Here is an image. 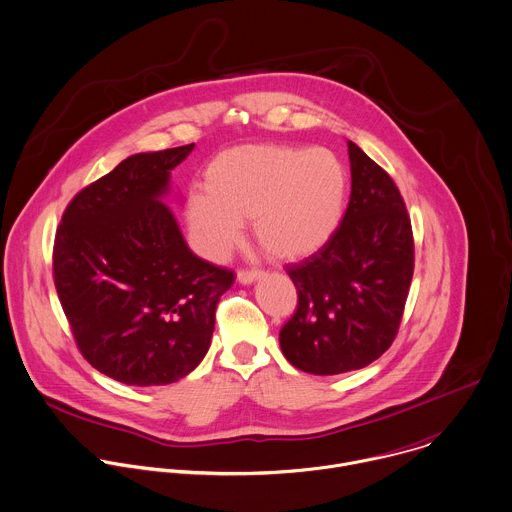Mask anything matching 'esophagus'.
Here are the masks:
<instances>
[{"instance_id": "esophagus-1", "label": "esophagus", "mask_w": 512, "mask_h": 512, "mask_svg": "<svg viewBox=\"0 0 512 512\" xmlns=\"http://www.w3.org/2000/svg\"><path fill=\"white\" fill-rule=\"evenodd\" d=\"M259 277H261V271H239V273H237V281H239L241 285H251V283H255Z\"/></svg>"}]
</instances>
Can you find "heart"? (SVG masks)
I'll return each instance as SVG.
<instances>
[{
  "label": "heart",
  "mask_w": 512,
  "mask_h": 512,
  "mask_svg": "<svg viewBox=\"0 0 512 512\" xmlns=\"http://www.w3.org/2000/svg\"><path fill=\"white\" fill-rule=\"evenodd\" d=\"M203 185L187 195L185 215L191 241L207 259H223L247 219L271 259L311 257L339 231L349 199V171L327 147H229L211 159Z\"/></svg>",
  "instance_id": "b5f03b06"
}]
</instances>
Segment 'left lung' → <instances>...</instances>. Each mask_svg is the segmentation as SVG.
<instances>
[{"label": "left lung", "mask_w": 512, "mask_h": 512, "mask_svg": "<svg viewBox=\"0 0 512 512\" xmlns=\"http://www.w3.org/2000/svg\"><path fill=\"white\" fill-rule=\"evenodd\" d=\"M351 199L333 239L287 267L295 315L279 333L285 359L311 375L357 371L393 343L413 279V231L393 179L349 141Z\"/></svg>", "instance_id": "left-lung-1"}]
</instances>
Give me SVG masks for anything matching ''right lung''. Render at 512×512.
Here are the masks:
<instances>
[{
    "label": "right lung",
    "instance_id": "1",
    "mask_svg": "<svg viewBox=\"0 0 512 512\" xmlns=\"http://www.w3.org/2000/svg\"><path fill=\"white\" fill-rule=\"evenodd\" d=\"M195 143L135 153L79 191L53 247L55 289L77 347L99 373L169 385L205 357L233 273L191 253L165 199Z\"/></svg>",
    "mask_w": 512,
    "mask_h": 512
}]
</instances>
